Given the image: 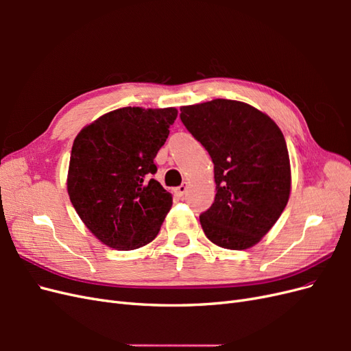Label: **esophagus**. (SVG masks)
I'll use <instances>...</instances> for the list:
<instances>
[{
  "label": "esophagus",
  "instance_id": "1",
  "mask_svg": "<svg viewBox=\"0 0 351 351\" xmlns=\"http://www.w3.org/2000/svg\"><path fill=\"white\" fill-rule=\"evenodd\" d=\"M174 192L178 196H184V193L187 192V183H183L182 186H178L177 189H174Z\"/></svg>",
  "mask_w": 351,
  "mask_h": 351
}]
</instances>
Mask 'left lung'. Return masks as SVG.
Instances as JSON below:
<instances>
[{"label":"left lung","instance_id":"1","mask_svg":"<svg viewBox=\"0 0 351 351\" xmlns=\"http://www.w3.org/2000/svg\"><path fill=\"white\" fill-rule=\"evenodd\" d=\"M180 111L214 162L217 195L199 217L202 228L219 247H252L278 221L290 197V158L280 127L240 101L214 99Z\"/></svg>","mask_w":351,"mask_h":351}]
</instances>
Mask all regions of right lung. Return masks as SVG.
<instances>
[{
	"instance_id": "obj_1",
	"label": "right lung",
	"mask_w": 351,
	"mask_h": 351,
	"mask_svg": "<svg viewBox=\"0 0 351 351\" xmlns=\"http://www.w3.org/2000/svg\"><path fill=\"white\" fill-rule=\"evenodd\" d=\"M176 108L125 107L104 114L76 136L67 190L77 215L108 247L151 243L171 209V193L152 176Z\"/></svg>"
}]
</instances>
